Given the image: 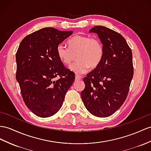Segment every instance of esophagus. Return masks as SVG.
<instances>
[{
	"mask_svg": "<svg viewBox=\"0 0 151 151\" xmlns=\"http://www.w3.org/2000/svg\"><path fill=\"white\" fill-rule=\"evenodd\" d=\"M81 79H82L81 77L80 76H79V75H76V81L81 80Z\"/></svg>",
	"mask_w": 151,
	"mask_h": 151,
	"instance_id": "1",
	"label": "esophagus"
}]
</instances>
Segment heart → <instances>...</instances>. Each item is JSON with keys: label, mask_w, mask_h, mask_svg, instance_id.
Here are the masks:
<instances>
[{"label": "heart", "mask_w": 151, "mask_h": 151, "mask_svg": "<svg viewBox=\"0 0 151 151\" xmlns=\"http://www.w3.org/2000/svg\"><path fill=\"white\" fill-rule=\"evenodd\" d=\"M68 48L63 43L57 47V55L60 61L65 65H70V69L76 73H83L88 68H94L100 64L103 58L104 49L101 40L86 35H76L68 41Z\"/></svg>", "instance_id": "1"}]
</instances>
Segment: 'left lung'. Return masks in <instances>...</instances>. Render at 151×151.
Instances as JSON below:
<instances>
[{"mask_svg": "<svg viewBox=\"0 0 151 151\" xmlns=\"http://www.w3.org/2000/svg\"><path fill=\"white\" fill-rule=\"evenodd\" d=\"M90 32L98 35L104 55L100 64L83 79L85 88L81 96L91 114L107 117L127 98L134 72L132 51L123 36L109 28L95 26Z\"/></svg>", "mask_w": 151, "mask_h": 151, "instance_id": "1", "label": "left lung"}]
</instances>
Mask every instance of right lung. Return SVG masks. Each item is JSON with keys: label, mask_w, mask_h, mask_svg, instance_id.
Returning <instances> with one entry per match:
<instances>
[{"label": "right lung", "mask_w": 151, "mask_h": 151, "mask_svg": "<svg viewBox=\"0 0 151 151\" xmlns=\"http://www.w3.org/2000/svg\"><path fill=\"white\" fill-rule=\"evenodd\" d=\"M72 33L45 27L25 36L18 47L16 79L25 105L40 117L60 110L75 80L74 73L65 67L56 52L59 44Z\"/></svg>", "instance_id": "right-lung-1"}]
</instances>
